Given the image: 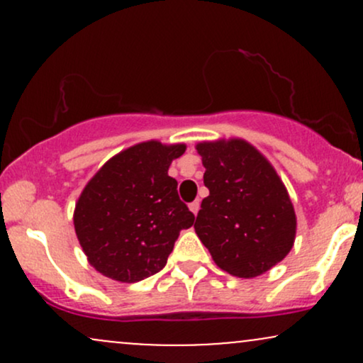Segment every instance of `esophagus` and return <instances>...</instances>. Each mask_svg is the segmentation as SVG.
Segmentation results:
<instances>
[{"mask_svg":"<svg viewBox=\"0 0 363 363\" xmlns=\"http://www.w3.org/2000/svg\"><path fill=\"white\" fill-rule=\"evenodd\" d=\"M189 210L193 211L194 215H198V211H199V201H193V203H189Z\"/></svg>","mask_w":363,"mask_h":363,"instance_id":"esophagus-1","label":"esophagus"}]
</instances>
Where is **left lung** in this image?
Returning <instances> with one entry per match:
<instances>
[{"label": "left lung", "mask_w": 363, "mask_h": 363, "mask_svg": "<svg viewBox=\"0 0 363 363\" xmlns=\"http://www.w3.org/2000/svg\"><path fill=\"white\" fill-rule=\"evenodd\" d=\"M210 191L194 230L218 268L239 278L259 277L290 252L295 211L268 160L244 140L199 143Z\"/></svg>", "instance_id": "left-lung-1"}]
</instances>
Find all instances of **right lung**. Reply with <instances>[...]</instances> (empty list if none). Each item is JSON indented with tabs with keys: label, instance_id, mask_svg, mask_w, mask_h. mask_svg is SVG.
I'll use <instances>...</instances> for the list:
<instances>
[{
	"label": "right lung",
	"instance_id": "right-lung-1",
	"mask_svg": "<svg viewBox=\"0 0 363 363\" xmlns=\"http://www.w3.org/2000/svg\"><path fill=\"white\" fill-rule=\"evenodd\" d=\"M186 145H135L112 157L85 186L74 208V232L104 277L141 281L167 264L179 232L194 223L169 176Z\"/></svg>",
	"mask_w": 363,
	"mask_h": 363
}]
</instances>
